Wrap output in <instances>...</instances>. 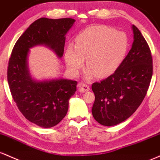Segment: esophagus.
Listing matches in <instances>:
<instances>
[{
  "label": "esophagus",
  "instance_id": "1",
  "mask_svg": "<svg viewBox=\"0 0 160 160\" xmlns=\"http://www.w3.org/2000/svg\"><path fill=\"white\" fill-rule=\"evenodd\" d=\"M78 88H79V91L80 92H86V91H89L90 90V88L89 86L88 85H86V84H84V83H80L79 85H78Z\"/></svg>",
  "mask_w": 160,
  "mask_h": 160
}]
</instances>
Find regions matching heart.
<instances>
[{
	"instance_id": "b5f03b06",
	"label": "heart",
	"mask_w": 160,
	"mask_h": 160,
	"mask_svg": "<svg viewBox=\"0 0 160 160\" xmlns=\"http://www.w3.org/2000/svg\"><path fill=\"white\" fill-rule=\"evenodd\" d=\"M129 48L128 35L108 26L86 28L76 37L75 48L66 50L65 60L71 73L77 75L84 66L88 67L85 78L94 75L103 78L114 72L125 60Z\"/></svg>"
}]
</instances>
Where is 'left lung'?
Wrapping results in <instances>:
<instances>
[{
  "label": "left lung",
  "instance_id": "left-lung-1",
  "mask_svg": "<svg viewBox=\"0 0 160 160\" xmlns=\"http://www.w3.org/2000/svg\"><path fill=\"white\" fill-rule=\"evenodd\" d=\"M134 41L128 55L113 74L93 83L92 115L98 122L112 126L136 111L146 96L152 75V59L145 38L132 26Z\"/></svg>",
  "mask_w": 160,
  "mask_h": 160
}]
</instances>
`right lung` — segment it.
Instances as JSON below:
<instances>
[{
    "label": "right lung",
    "instance_id": "obj_1",
    "mask_svg": "<svg viewBox=\"0 0 160 160\" xmlns=\"http://www.w3.org/2000/svg\"><path fill=\"white\" fill-rule=\"evenodd\" d=\"M75 21L71 18L37 19L18 39L9 60L8 82L13 100L26 119L42 128L55 126L65 117L77 82L33 79L28 66L29 49L45 45L61 58L66 35Z\"/></svg>",
    "mask_w": 160,
    "mask_h": 160
}]
</instances>
